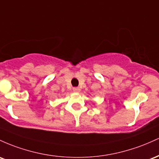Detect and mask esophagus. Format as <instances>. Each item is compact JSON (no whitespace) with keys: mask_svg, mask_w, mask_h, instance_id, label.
<instances>
[{"mask_svg":"<svg viewBox=\"0 0 159 159\" xmlns=\"http://www.w3.org/2000/svg\"><path fill=\"white\" fill-rule=\"evenodd\" d=\"M73 91L75 92H79L80 91V89L79 87H74V88H73Z\"/></svg>","mask_w":159,"mask_h":159,"instance_id":"esophagus-1","label":"esophagus"}]
</instances>
